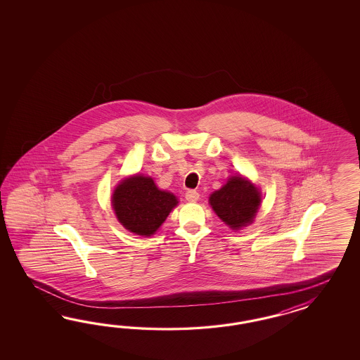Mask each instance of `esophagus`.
Returning a JSON list of instances; mask_svg holds the SVG:
<instances>
[{"label":"esophagus","mask_w":360,"mask_h":360,"mask_svg":"<svg viewBox=\"0 0 360 360\" xmlns=\"http://www.w3.org/2000/svg\"><path fill=\"white\" fill-rule=\"evenodd\" d=\"M185 196L188 202H196L199 199V193L195 190H187Z\"/></svg>","instance_id":"esophagus-1"}]
</instances>
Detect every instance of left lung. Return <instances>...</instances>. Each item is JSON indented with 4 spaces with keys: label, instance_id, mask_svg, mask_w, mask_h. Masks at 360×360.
<instances>
[{
    "label": "left lung",
    "instance_id": "left-lung-1",
    "mask_svg": "<svg viewBox=\"0 0 360 360\" xmlns=\"http://www.w3.org/2000/svg\"><path fill=\"white\" fill-rule=\"evenodd\" d=\"M260 202L257 188L240 175L229 178L226 185L210 196V203L217 215L233 229L253 221Z\"/></svg>",
    "mask_w": 360,
    "mask_h": 360
}]
</instances>
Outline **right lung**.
Masks as SVG:
<instances>
[{"instance_id": "obj_1", "label": "right lung", "mask_w": 360, "mask_h": 360, "mask_svg": "<svg viewBox=\"0 0 360 360\" xmlns=\"http://www.w3.org/2000/svg\"><path fill=\"white\" fill-rule=\"evenodd\" d=\"M176 198L158 190L152 178L136 175L116 187L112 205L121 224L136 235L150 236L176 206Z\"/></svg>"}]
</instances>
